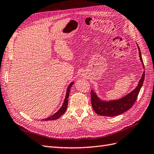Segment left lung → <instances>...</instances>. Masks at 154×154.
Returning a JSON list of instances; mask_svg holds the SVG:
<instances>
[{
  "label": "left lung",
  "mask_w": 154,
  "mask_h": 154,
  "mask_svg": "<svg viewBox=\"0 0 154 154\" xmlns=\"http://www.w3.org/2000/svg\"><path fill=\"white\" fill-rule=\"evenodd\" d=\"M138 51H139L140 59L142 63H143V66H144L143 61H142L140 48L138 47ZM144 77L145 71H144V73L142 74V76L139 82H138L137 87L132 92H131L128 95H127L124 97L119 100L104 102V101L100 100L96 95L95 93H94V91L91 89V100L93 109L95 110L97 114L100 116H110V117L111 116H116L124 113L125 111L129 110L133 106L134 103H135L140 88L142 84H143Z\"/></svg>",
  "instance_id": "obj_1"
}]
</instances>
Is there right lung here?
Wrapping results in <instances>:
<instances>
[{
    "instance_id": "right-lung-1",
    "label": "right lung",
    "mask_w": 154,
    "mask_h": 154,
    "mask_svg": "<svg viewBox=\"0 0 154 154\" xmlns=\"http://www.w3.org/2000/svg\"><path fill=\"white\" fill-rule=\"evenodd\" d=\"M72 84H73V82H72V83H71V84L69 85L68 88H67L65 99L64 103H63L61 108H60V109H59L57 112H56L55 114H54V115H52L51 116H50V117H49V118H48L42 119V120H44V121L55 120V119H57L59 118L63 114L65 113L66 110V108H67V106H68V100H69V93H70V88H71V86L72 85Z\"/></svg>"
}]
</instances>
